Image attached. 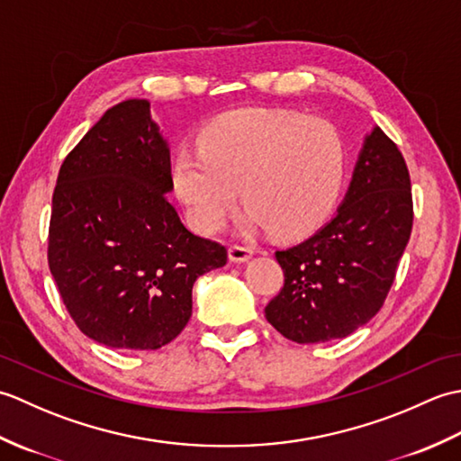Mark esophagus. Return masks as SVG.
<instances>
[{
  "label": "esophagus",
  "mask_w": 461,
  "mask_h": 461,
  "mask_svg": "<svg viewBox=\"0 0 461 461\" xmlns=\"http://www.w3.org/2000/svg\"><path fill=\"white\" fill-rule=\"evenodd\" d=\"M251 253H253V249L248 248V246H240V243H231V246H230V259L236 261V263L249 259Z\"/></svg>",
  "instance_id": "1"
}]
</instances>
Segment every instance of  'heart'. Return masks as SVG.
<instances>
[{
  "mask_svg": "<svg viewBox=\"0 0 461 461\" xmlns=\"http://www.w3.org/2000/svg\"><path fill=\"white\" fill-rule=\"evenodd\" d=\"M198 144L176 152L172 178L194 228L203 233L221 228L240 194L249 225L276 238L305 236L335 208L345 146L329 122L240 109L205 124Z\"/></svg>",
  "mask_w": 461,
  "mask_h": 461,
  "instance_id": "b5f03b06",
  "label": "heart"
}]
</instances>
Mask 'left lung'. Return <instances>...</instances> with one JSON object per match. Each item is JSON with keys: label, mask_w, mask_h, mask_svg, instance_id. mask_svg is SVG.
Returning <instances> with one entry per match:
<instances>
[{"label": "left lung", "mask_w": 461, "mask_h": 461, "mask_svg": "<svg viewBox=\"0 0 461 461\" xmlns=\"http://www.w3.org/2000/svg\"><path fill=\"white\" fill-rule=\"evenodd\" d=\"M410 188L402 152L376 126L335 218L276 251L285 279L266 319L283 337L299 345L345 339L376 315L412 233Z\"/></svg>", "instance_id": "1"}]
</instances>
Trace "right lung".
<instances>
[{"instance_id": "1", "label": "right lung", "mask_w": 461, "mask_h": 461, "mask_svg": "<svg viewBox=\"0 0 461 461\" xmlns=\"http://www.w3.org/2000/svg\"><path fill=\"white\" fill-rule=\"evenodd\" d=\"M172 185L144 99L106 111L61 164L47 261L75 325L101 345H168L192 317L194 281L228 261L225 246L182 223Z\"/></svg>"}]
</instances>
